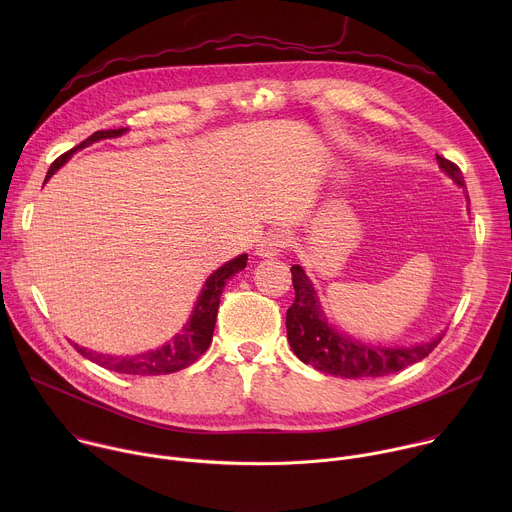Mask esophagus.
Here are the masks:
<instances>
[{
  "label": "esophagus",
  "instance_id": "esophagus-1",
  "mask_svg": "<svg viewBox=\"0 0 512 512\" xmlns=\"http://www.w3.org/2000/svg\"><path fill=\"white\" fill-rule=\"evenodd\" d=\"M287 247V237L283 233H273V235H267L259 241L257 245V255L259 257H265V259H273L277 257L283 249Z\"/></svg>",
  "mask_w": 512,
  "mask_h": 512
}]
</instances>
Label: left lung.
<instances>
[{
    "mask_svg": "<svg viewBox=\"0 0 512 512\" xmlns=\"http://www.w3.org/2000/svg\"><path fill=\"white\" fill-rule=\"evenodd\" d=\"M442 172H446L458 186L464 184V176L456 164L435 156ZM291 281H294L296 300L285 316L287 340L296 356L312 364L316 371L344 377H385L407 369L409 364L423 360L440 340L444 332L435 338L415 346H383L369 344L338 332L322 312L316 289L302 265H291Z\"/></svg>",
    "mask_w": 512,
    "mask_h": 512,
    "instance_id": "8db88e82",
    "label": "left lung"
}]
</instances>
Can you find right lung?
<instances>
[{
	"label": "right lung",
	"mask_w": 512,
	"mask_h": 512,
	"mask_svg": "<svg viewBox=\"0 0 512 512\" xmlns=\"http://www.w3.org/2000/svg\"><path fill=\"white\" fill-rule=\"evenodd\" d=\"M127 133V127L121 129H107V131H95L91 137H87L85 141H81L75 148L68 150L66 154H62L60 158H56L52 162V166L48 168L46 180L52 178V174L56 170H60L72 156L77 152L89 148L91 143L101 141V139H113ZM247 267V253L227 261L225 265L218 267L202 285L200 296L194 304V310L190 314V320L186 322V326L166 344L141 352V354H127V356H115V354H103V352H95L89 348H83L79 344H75L77 352H81L85 358L97 362L99 367L121 373V375H139V377H154V375H170L176 371H182L186 367H190L192 362H196L210 346L212 342V332H214V324H216V312H218V304H221V294L225 289V283L239 273L241 269Z\"/></svg>",
	"instance_id": "obj_1"
}]
</instances>
